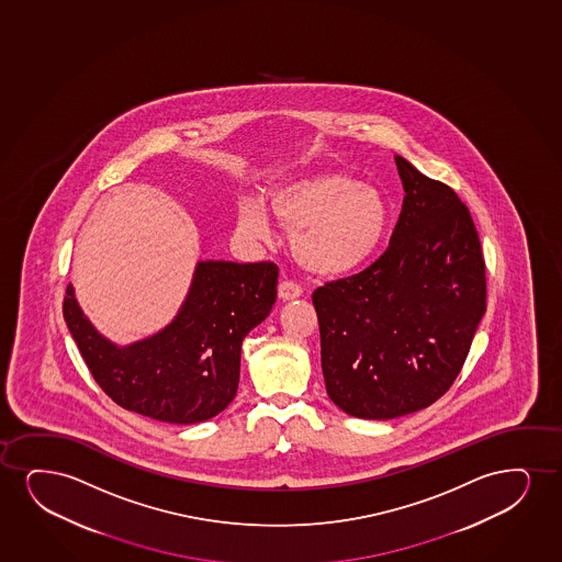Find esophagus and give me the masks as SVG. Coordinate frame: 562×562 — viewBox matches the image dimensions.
Listing matches in <instances>:
<instances>
[{
	"instance_id": "obj_1",
	"label": "esophagus",
	"mask_w": 562,
	"mask_h": 562,
	"mask_svg": "<svg viewBox=\"0 0 562 562\" xmlns=\"http://www.w3.org/2000/svg\"><path fill=\"white\" fill-rule=\"evenodd\" d=\"M302 296V286L299 283H294V281H281L279 283V299L281 300H294Z\"/></svg>"
}]
</instances>
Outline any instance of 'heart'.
<instances>
[{"instance_id": "b5f03b06", "label": "heart", "mask_w": 562, "mask_h": 562, "mask_svg": "<svg viewBox=\"0 0 562 562\" xmlns=\"http://www.w3.org/2000/svg\"><path fill=\"white\" fill-rule=\"evenodd\" d=\"M273 221L292 232V249L307 270L336 276L356 270L384 241L390 209L376 188L349 172H312L276 186L268 195ZM243 234L263 239L270 222L256 203L237 213Z\"/></svg>"}]
</instances>
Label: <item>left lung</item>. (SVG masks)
I'll return each instance as SVG.
<instances>
[{"label":"left lung","instance_id":"8db88e82","mask_svg":"<svg viewBox=\"0 0 562 562\" xmlns=\"http://www.w3.org/2000/svg\"><path fill=\"white\" fill-rule=\"evenodd\" d=\"M405 188L390 247L313 292L328 397L356 418L390 419L441 398L486 312V263L450 186L395 156Z\"/></svg>","mask_w":562,"mask_h":562}]
</instances>
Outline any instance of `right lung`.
<instances>
[{
  "instance_id": "1",
  "label": "right lung",
  "mask_w": 562,
  "mask_h": 562,
  "mask_svg": "<svg viewBox=\"0 0 562 562\" xmlns=\"http://www.w3.org/2000/svg\"><path fill=\"white\" fill-rule=\"evenodd\" d=\"M278 263L200 262L169 327L115 348L91 327L68 284L63 313L94 382L115 405L169 424L221 414L237 393L241 344L278 299Z\"/></svg>"
}]
</instances>
